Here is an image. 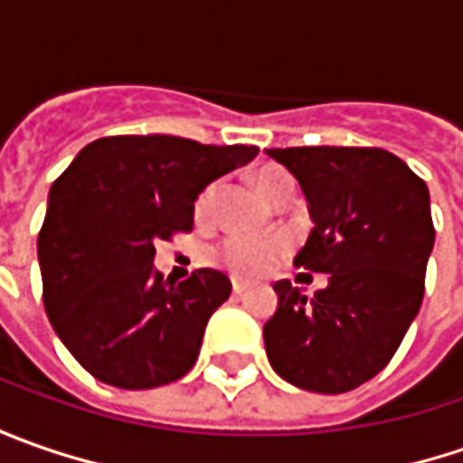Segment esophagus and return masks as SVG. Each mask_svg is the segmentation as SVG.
<instances>
[{"mask_svg":"<svg viewBox=\"0 0 463 463\" xmlns=\"http://www.w3.org/2000/svg\"><path fill=\"white\" fill-rule=\"evenodd\" d=\"M247 288H250V280H240V278L232 280V291H234V294H244Z\"/></svg>","mask_w":463,"mask_h":463,"instance_id":"esophagus-1","label":"esophagus"}]
</instances>
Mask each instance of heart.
I'll use <instances>...</instances> for the list:
<instances>
[{"label":"heart","mask_w":463,"mask_h":463,"mask_svg":"<svg viewBox=\"0 0 463 463\" xmlns=\"http://www.w3.org/2000/svg\"><path fill=\"white\" fill-rule=\"evenodd\" d=\"M255 187L260 190V195L270 203L280 190L294 187V183H291V177H288L286 169L268 165V167H260L258 172H255ZM213 198H216V183L205 185L203 190L198 193V198H195V203H193V213H195L198 222H205V219H208V213H211V208H213ZM283 252H286V241L280 240V237L232 234V237H226V240L219 244V250H216V262L223 265L226 270H232L234 276L252 278L268 273L278 260L283 258Z\"/></svg>","instance_id":"1"}]
</instances>
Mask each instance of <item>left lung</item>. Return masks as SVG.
<instances>
[{"instance_id": "1", "label": "left lung", "mask_w": 463, "mask_h": 463, "mask_svg": "<svg viewBox=\"0 0 463 463\" xmlns=\"http://www.w3.org/2000/svg\"><path fill=\"white\" fill-rule=\"evenodd\" d=\"M298 180L314 229L294 265L327 273L307 296L278 280L268 361L307 392L343 394L386 368L418 317L436 229L428 185L376 146L268 149Z\"/></svg>"}]
</instances>
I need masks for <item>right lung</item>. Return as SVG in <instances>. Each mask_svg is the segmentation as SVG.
<instances>
[{
	"mask_svg": "<svg viewBox=\"0 0 463 463\" xmlns=\"http://www.w3.org/2000/svg\"><path fill=\"white\" fill-rule=\"evenodd\" d=\"M255 156L244 144L105 136L63 169L38 260L45 314L84 371L118 389H154L195 365L232 283L211 268L175 283L154 268V244L190 232L198 193Z\"/></svg>",
	"mask_w": 463,
	"mask_h": 463,
	"instance_id": "1",
	"label": "right lung"
}]
</instances>
